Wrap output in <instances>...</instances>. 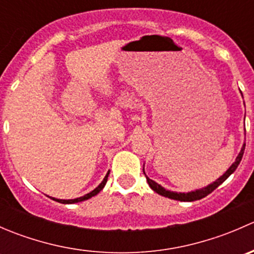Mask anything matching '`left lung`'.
Instances as JSON below:
<instances>
[{
    "mask_svg": "<svg viewBox=\"0 0 254 254\" xmlns=\"http://www.w3.org/2000/svg\"><path fill=\"white\" fill-rule=\"evenodd\" d=\"M245 147H246V143H243L242 148H241L240 153H238V156L236 157V161H235V162L230 166V168L224 173V175L220 177V178H217L215 182H212L211 184H209V186L204 187V188H200V189H196V190L188 191V193H177V191L167 190V189H165L162 186H160L158 183H156L155 181H152V179H150L147 176L145 175L146 179H147L148 186H150V188L152 189L153 191H156V193L160 194V195L166 196V198H170V199H173V200H179V201L199 200V199L205 198L207 194H210L212 190H215V189H216L220 184L224 183V182L226 181V179L229 178V177L231 176L235 171H236L237 166L240 165L241 160H242L243 152H245ZM143 173H145V171H143Z\"/></svg>",
    "mask_w": 254,
    "mask_h": 254,
    "instance_id": "left-lung-1",
    "label": "left lung"
}]
</instances>
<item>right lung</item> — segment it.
<instances>
[{
	"label": "right lung",
	"mask_w": 254,
	"mask_h": 254,
	"mask_svg": "<svg viewBox=\"0 0 254 254\" xmlns=\"http://www.w3.org/2000/svg\"><path fill=\"white\" fill-rule=\"evenodd\" d=\"M108 176H109V171H108V173H107V175H106V177H104V178H103L102 183L99 184V186L97 187L96 189H93V190H92V191L87 193L86 195L79 196V198H76V199H68V200H65V199H56V198H51V199H53V200H55V201H59V203H61V204H75V203H79V201L87 200V199H89V198H92V196L97 195V194H98L99 191H101L102 189L104 188V186H106L107 181H108Z\"/></svg>",
	"instance_id": "right-lung-1"
}]
</instances>
